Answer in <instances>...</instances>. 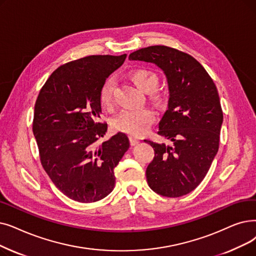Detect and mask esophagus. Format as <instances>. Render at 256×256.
Wrapping results in <instances>:
<instances>
[{
    "label": "esophagus",
    "mask_w": 256,
    "mask_h": 256,
    "mask_svg": "<svg viewBox=\"0 0 256 256\" xmlns=\"http://www.w3.org/2000/svg\"><path fill=\"white\" fill-rule=\"evenodd\" d=\"M130 146H137V144L140 142V140L135 136H130Z\"/></svg>",
    "instance_id": "1"
}]
</instances>
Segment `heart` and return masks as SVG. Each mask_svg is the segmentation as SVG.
<instances>
[{
    "label": "heart",
    "mask_w": 256,
    "mask_h": 256,
    "mask_svg": "<svg viewBox=\"0 0 256 256\" xmlns=\"http://www.w3.org/2000/svg\"><path fill=\"white\" fill-rule=\"evenodd\" d=\"M132 82L144 93H150L154 102H160L162 95L156 90L159 84V77L154 72L148 69H137L130 73ZM114 80H106L99 93L100 104L110 108L113 102ZM154 120L152 112L148 108H128L124 110L114 118L113 124L116 130L128 132L130 135L139 136L146 132Z\"/></svg>",
    "instance_id": "1"
}]
</instances>
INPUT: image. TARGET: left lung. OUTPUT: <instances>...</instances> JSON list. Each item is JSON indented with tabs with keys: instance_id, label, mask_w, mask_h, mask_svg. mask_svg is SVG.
Masks as SVG:
<instances>
[{
	"instance_id": "obj_1",
	"label": "left lung",
	"mask_w": 256,
	"mask_h": 256,
	"mask_svg": "<svg viewBox=\"0 0 256 256\" xmlns=\"http://www.w3.org/2000/svg\"><path fill=\"white\" fill-rule=\"evenodd\" d=\"M128 58L158 66L170 91L158 134L172 146L144 140L154 150L146 168L148 184L163 196H185L203 181L218 150L223 110L216 86L192 55L170 47L142 48Z\"/></svg>"
}]
</instances>
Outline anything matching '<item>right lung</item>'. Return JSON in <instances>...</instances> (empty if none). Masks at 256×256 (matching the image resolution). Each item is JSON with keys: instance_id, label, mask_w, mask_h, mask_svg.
<instances>
[{"instance_id": "right-lung-1", "label": "right lung", "mask_w": 256, "mask_h": 256, "mask_svg": "<svg viewBox=\"0 0 256 256\" xmlns=\"http://www.w3.org/2000/svg\"><path fill=\"white\" fill-rule=\"evenodd\" d=\"M126 54L90 55L55 70L40 88L32 130L44 170L71 200L92 203L115 186L114 168L130 148L124 132L98 144L108 124L99 121V93Z\"/></svg>"}]
</instances>
